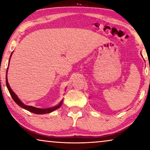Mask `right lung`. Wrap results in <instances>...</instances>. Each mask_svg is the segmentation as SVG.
Here are the masks:
<instances>
[{
    "label": "right lung",
    "instance_id": "add662e5",
    "mask_svg": "<svg viewBox=\"0 0 150 150\" xmlns=\"http://www.w3.org/2000/svg\"><path fill=\"white\" fill-rule=\"evenodd\" d=\"M13 51L11 52V56L9 57V61H10V59H11V57L12 56V54H13ZM8 68H9V66L7 67V72H6V85H7V87L8 90H9L10 94H11L12 98H13V100H14V102H16V104H18V105H19L20 107H22V108H24V109H26L28 110V111L31 112H33L35 114H38V115H42V114H46V113H50V112L54 111V110L58 109L59 108L61 107V106L63 104V100L62 99L61 100V101L59 102V103L57 104V105L53 106V107H51V108H36V107H34V106H27V105H25V104H23V102H22L21 100H20L18 97L17 96V95L14 93L13 91V90L11 89V87H10L9 86V84L8 83V80H7V71H8Z\"/></svg>",
    "mask_w": 150,
    "mask_h": 150
}]
</instances>
